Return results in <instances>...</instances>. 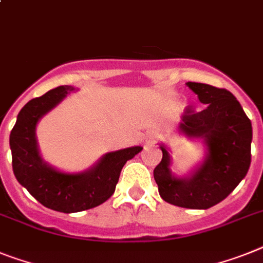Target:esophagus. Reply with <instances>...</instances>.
Instances as JSON below:
<instances>
[{"label": "esophagus", "instance_id": "34e87169", "mask_svg": "<svg viewBox=\"0 0 263 263\" xmlns=\"http://www.w3.org/2000/svg\"><path fill=\"white\" fill-rule=\"evenodd\" d=\"M156 138H157V134H155V133H152L151 136H147V141H149V142H152V141H155Z\"/></svg>", "mask_w": 263, "mask_h": 263}]
</instances>
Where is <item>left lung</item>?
<instances>
[{
  "mask_svg": "<svg viewBox=\"0 0 263 263\" xmlns=\"http://www.w3.org/2000/svg\"><path fill=\"white\" fill-rule=\"evenodd\" d=\"M186 86L204 105L200 111L190 107L181 116L177 132L190 140H201L204 160L186 176L171 171L172 157L160 144L162 160L155 168L160 196L173 205L207 210L218 204L245 179L251 162L253 127L240 103L230 91L204 83Z\"/></svg>",
  "mask_w": 263,
  "mask_h": 263,
  "instance_id": "obj_1",
  "label": "left lung"
}]
</instances>
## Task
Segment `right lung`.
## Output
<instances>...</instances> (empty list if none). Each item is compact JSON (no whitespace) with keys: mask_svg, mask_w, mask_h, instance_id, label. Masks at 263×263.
<instances>
[{"mask_svg":"<svg viewBox=\"0 0 263 263\" xmlns=\"http://www.w3.org/2000/svg\"><path fill=\"white\" fill-rule=\"evenodd\" d=\"M72 91L75 88L71 86H59L28 102L18 112L9 138L17 181L44 207L64 214L105 203L116 191L123 165L142 151L141 146H132L108 152L83 172H63L44 161L36 138V126Z\"/></svg>","mask_w":263,"mask_h":263,"instance_id":"right-lung-1","label":"right lung"}]
</instances>
